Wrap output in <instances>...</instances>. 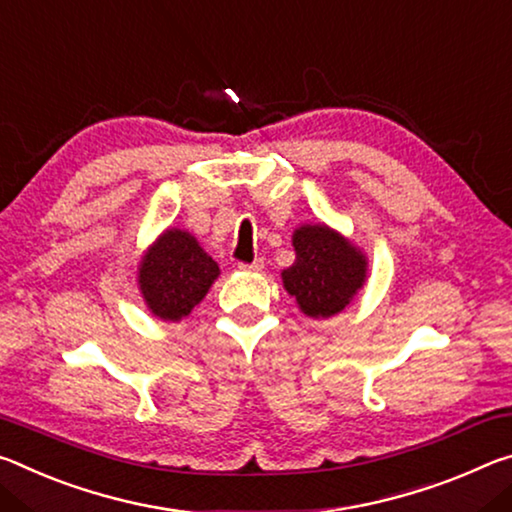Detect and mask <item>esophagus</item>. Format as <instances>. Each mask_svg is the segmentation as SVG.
I'll return each mask as SVG.
<instances>
[{
	"label": "esophagus",
	"mask_w": 512,
	"mask_h": 512,
	"mask_svg": "<svg viewBox=\"0 0 512 512\" xmlns=\"http://www.w3.org/2000/svg\"><path fill=\"white\" fill-rule=\"evenodd\" d=\"M238 267H240V270H247V272H261L263 267H265V258L256 256L254 261H251V263H240Z\"/></svg>",
	"instance_id": "esophagus-1"
}]
</instances>
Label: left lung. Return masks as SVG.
<instances>
[{
  "instance_id": "1",
  "label": "left lung",
  "mask_w": 512,
  "mask_h": 512,
  "mask_svg": "<svg viewBox=\"0 0 512 512\" xmlns=\"http://www.w3.org/2000/svg\"><path fill=\"white\" fill-rule=\"evenodd\" d=\"M297 258L283 270V286L311 317H331L363 288L365 256L329 226H301L292 236Z\"/></svg>"
}]
</instances>
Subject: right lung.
Segmentation results:
<instances>
[{
	"instance_id": "add662e5",
	"label": "right lung",
	"mask_w": 512,
	"mask_h": 512,
	"mask_svg": "<svg viewBox=\"0 0 512 512\" xmlns=\"http://www.w3.org/2000/svg\"><path fill=\"white\" fill-rule=\"evenodd\" d=\"M217 274L220 267L190 233L170 229L142 258L140 290L149 311L177 322L204 299Z\"/></svg>"
}]
</instances>
